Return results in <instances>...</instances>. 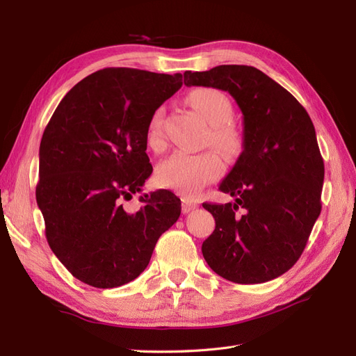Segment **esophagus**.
<instances>
[{
    "instance_id": "esophagus-1",
    "label": "esophagus",
    "mask_w": 356,
    "mask_h": 356,
    "mask_svg": "<svg viewBox=\"0 0 356 356\" xmlns=\"http://www.w3.org/2000/svg\"><path fill=\"white\" fill-rule=\"evenodd\" d=\"M196 208H197V204H196L195 202H191V200H188V199L182 200V207H181V211H182V213H188L190 211L196 209Z\"/></svg>"
}]
</instances>
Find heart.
Returning a JSON list of instances; mask_svg holds the SVG:
<instances>
[{
  "instance_id": "b5f03b06",
  "label": "heart",
  "mask_w": 356,
  "mask_h": 356,
  "mask_svg": "<svg viewBox=\"0 0 356 356\" xmlns=\"http://www.w3.org/2000/svg\"><path fill=\"white\" fill-rule=\"evenodd\" d=\"M188 104L204 122L209 124L208 139L227 157L239 156L243 148L241 132L229 122L233 115L230 99L222 92L212 88L193 90ZM147 144L160 148L163 144V110L159 108L149 118ZM222 174V161L215 152L188 153L177 149L157 168V181L163 187L172 188L186 196L196 195L204 186L217 181Z\"/></svg>"
}]
</instances>
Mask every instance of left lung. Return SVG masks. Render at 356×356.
Wrapping results in <instances>:
<instances>
[{"instance_id": "obj_1", "label": "left lung", "mask_w": 356, "mask_h": 356, "mask_svg": "<svg viewBox=\"0 0 356 356\" xmlns=\"http://www.w3.org/2000/svg\"><path fill=\"white\" fill-rule=\"evenodd\" d=\"M186 86L229 92L243 115V149L220 190L233 203H203L215 230L202 245L212 270L236 284L284 275L303 252L321 213L324 160L307 111L254 67L184 72Z\"/></svg>"}]
</instances>
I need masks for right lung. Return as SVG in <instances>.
<instances>
[{"label": "right lung", "instance_id": "right-lung-1", "mask_svg": "<svg viewBox=\"0 0 356 356\" xmlns=\"http://www.w3.org/2000/svg\"><path fill=\"white\" fill-rule=\"evenodd\" d=\"M181 86L182 74L104 68L75 84L53 113L35 196L49 246L79 281L95 288L134 281L179 218L181 200L169 190L139 197L136 212L123 200L152 175L149 118Z\"/></svg>", "mask_w": 356, "mask_h": 356}]
</instances>
